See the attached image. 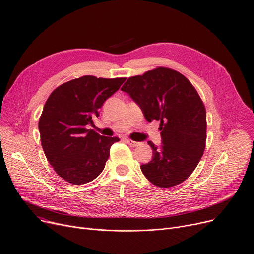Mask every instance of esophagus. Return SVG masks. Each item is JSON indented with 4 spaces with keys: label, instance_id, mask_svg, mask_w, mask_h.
I'll list each match as a JSON object with an SVG mask.
<instances>
[{
    "label": "esophagus",
    "instance_id": "obj_1",
    "mask_svg": "<svg viewBox=\"0 0 254 254\" xmlns=\"http://www.w3.org/2000/svg\"><path fill=\"white\" fill-rule=\"evenodd\" d=\"M125 140H126V141H127V143H128L130 146H133V147H135V146L139 145V142H137V141H134V140H131V139H129V138H125Z\"/></svg>",
    "mask_w": 254,
    "mask_h": 254
}]
</instances>
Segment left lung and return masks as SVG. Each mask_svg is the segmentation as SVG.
I'll use <instances>...</instances> for the list:
<instances>
[{
    "instance_id": "8db88e82",
    "label": "left lung",
    "mask_w": 254,
    "mask_h": 254,
    "mask_svg": "<svg viewBox=\"0 0 254 254\" xmlns=\"http://www.w3.org/2000/svg\"><path fill=\"white\" fill-rule=\"evenodd\" d=\"M122 91L147 122H160L162 144L147 142L153 154L140 165L142 174L158 188L182 184L195 170L205 147L206 113L197 92L185 75L165 67L129 77Z\"/></svg>"
}]
</instances>
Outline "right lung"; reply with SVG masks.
Returning a JSON list of instances; mask_svg holds the SVG:
<instances>
[{"instance_id": "1", "label": "right lung", "mask_w": 254, "mask_h": 254, "mask_svg": "<svg viewBox=\"0 0 254 254\" xmlns=\"http://www.w3.org/2000/svg\"><path fill=\"white\" fill-rule=\"evenodd\" d=\"M126 79L84 75L63 83L47 100L39 121L42 146L55 172L67 183L87 184L104 171L111 146L120 138L88 127Z\"/></svg>"}]
</instances>
